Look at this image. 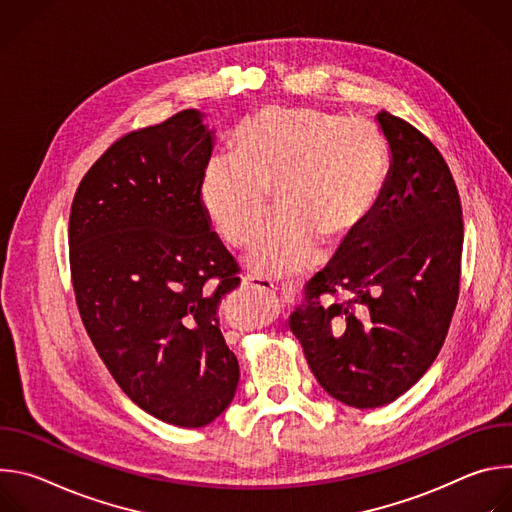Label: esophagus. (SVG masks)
<instances>
[{"label":"esophagus","instance_id":"obj_1","mask_svg":"<svg viewBox=\"0 0 512 512\" xmlns=\"http://www.w3.org/2000/svg\"><path fill=\"white\" fill-rule=\"evenodd\" d=\"M245 283H247L249 287H253V289H261V291H267V294H275L273 283H271L269 279H265V277L247 275V277H245Z\"/></svg>","mask_w":512,"mask_h":512}]
</instances>
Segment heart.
<instances>
[{
	"label": "heart",
	"instance_id": "b5f03b06",
	"mask_svg": "<svg viewBox=\"0 0 512 512\" xmlns=\"http://www.w3.org/2000/svg\"><path fill=\"white\" fill-rule=\"evenodd\" d=\"M383 145L358 117L312 107H267L235 133L233 160L204 172L200 198L214 231L247 247L269 212L277 216L249 253V265L271 277L302 271L320 237L336 241L369 214L381 184Z\"/></svg>",
	"mask_w": 512,
	"mask_h": 512
}]
</instances>
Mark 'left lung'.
<instances>
[{"mask_svg":"<svg viewBox=\"0 0 512 512\" xmlns=\"http://www.w3.org/2000/svg\"><path fill=\"white\" fill-rule=\"evenodd\" d=\"M375 119L391 154L383 188L289 316L320 387L356 409L395 401L431 367L458 304L464 241L442 154L407 121Z\"/></svg>","mask_w":512,"mask_h":512,"instance_id":"obj_1","label":"left lung"}]
</instances>
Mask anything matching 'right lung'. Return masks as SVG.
<instances>
[{
    "label": "right lung",
    "mask_w": 512,
    "mask_h": 512,
    "mask_svg": "<svg viewBox=\"0 0 512 512\" xmlns=\"http://www.w3.org/2000/svg\"><path fill=\"white\" fill-rule=\"evenodd\" d=\"M204 117L186 109L115 141L68 221L72 287L99 356L137 407L178 427L214 421L239 385L218 322L239 267L200 200L214 148Z\"/></svg>",
    "instance_id": "obj_1"
}]
</instances>
